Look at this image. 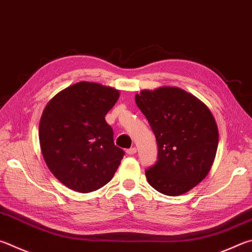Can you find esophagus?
<instances>
[{"mask_svg":"<svg viewBox=\"0 0 252 252\" xmlns=\"http://www.w3.org/2000/svg\"><path fill=\"white\" fill-rule=\"evenodd\" d=\"M126 153L129 154V155H133V154H135V153H136V149H135V148H130V149H127V150H126Z\"/></svg>","mask_w":252,"mask_h":252,"instance_id":"obj_1","label":"esophagus"}]
</instances>
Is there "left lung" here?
Wrapping results in <instances>:
<instances>
[{
    "label": "left lung",
    "mask_w": 252,
    "mask_h": 252,
    "mask_svg": "<svg viewBox=\"0 0 252 252\" xmlns=\"http://www.w3.org/2000/svg\"><path fill=\"white\" fill-rule=\"evenodd\" d=\"M135 102L158 149L157 163L145 171L149 184L167 196L190 190L207 176L216 157L218 129L212 112L177 87L142 90Z\"/></svg>",
    "instance_id": "1"
}]
</instances>
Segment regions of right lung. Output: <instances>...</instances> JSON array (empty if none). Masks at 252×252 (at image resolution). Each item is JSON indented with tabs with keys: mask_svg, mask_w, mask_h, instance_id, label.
I'll use <instances>...</instances> for the list:
<instances>
[{
	"mask_svg": "<svg viewBox=\"0 0 252 252\" xmlns=\"http://www.w3.org/2000/svg\"><path fill=\"white\" fill-rule=\"evenodd\" d=\"M119 90L80 81L47 103L39 122L43 158L57 180L79 193L101 189L111 181L125 151L114 145L106 114Z\"/></svg>",
	"mask_w": 252,
	"mask_h": 252,
	"instance_id": "right-lung-1",
	"label": "right lung"
}]
</instances>
